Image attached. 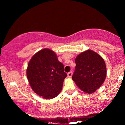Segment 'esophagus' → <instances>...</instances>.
I'll list each match as a JSON object with an SVG mask.
<instances>
[{"instance_id": "34e87169", "label": "esophagus", "mask_w": 125, "mask_h": 125, "mask_svg": "<svg viewBox=\"0 0 125 125\" xmlns=\"http://www.w3.org/2000/svg\"><path fill=\"white\" fill-rule=\"evenodd\" d=\"M72 76V72H69V73H68V77L71 78Z\"/></svg>"}]
</instances>
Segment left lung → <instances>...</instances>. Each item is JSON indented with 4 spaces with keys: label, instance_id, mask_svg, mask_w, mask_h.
Here are the masks:
<instances>
[{
    "label": "left lung",
    "instance_id": "1",
    "mask_svg": "<svg viewBox=\"0 0 125 125\" xmlns=\"http://www.w3.org/2000/svg\"><path fill=\"white\" fill-rule=\"evenodd\" d=\"M75 62L72 80L85 93L94 92L104 83L106 76L104 59L96 52L87 50L77 56Z\"/></svg>",
    "mask_w": 125,
    "mask_h": 125
}]
</instances>
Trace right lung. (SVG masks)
<instances>
[{
    "instance_id": "obj_1",
    "label": "right lung",
    "mask_w": 125,
    "mask_h": 125,
    "mask_svg": "<svg viewBox=\"0 0 125 125\" xmlns=\"http://www.w3.org/2000/svg\"><path fill=\"white\" fill-rule=\"evenodd\" d=\"M27 76L31 88L37 95L52 99L60 93L67 74L64 72V65L58 60L55 53L45 48L31 58Z\"/></svg>"
}]
</instances>
